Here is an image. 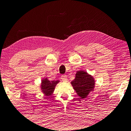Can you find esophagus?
Here are the masks:
<instances>
[{
    "instance_id": "esophagus-1",
    "label": "esophagus",
    "mask_w": 131,
    "mask_h": 131,
    "mask_svg": "<svg viewBox=\"0 0 131 131\" xmlns=\"http://www.w3.org/2000/svg\"><path fill=\"white\" fill-rule=\"evenodd\" d=\"M61 79L62 80V81L64 82H66L68 81V78L66 75H62L61 77Z\"/></svg>"
}]
</instances>
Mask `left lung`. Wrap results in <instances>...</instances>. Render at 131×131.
Segmentation results:
<instances>
[{
    "label": "left lung",
    "mask_w": 131,
    "mask_h": 131,
    "mask_svg": "<svg viewBox=\"0 0 131 131\" xmlns=\"http://www.w3.org/2000/svg\"><path fill=\"white\" fill-rule=\"evenodd\" d=\"M71 84L81 99H85L91 92L94 91L95 86L94 77L82 70L77 72L75 79Z\"/></svg>",
    "instance_id": "1"
}]
</instances>
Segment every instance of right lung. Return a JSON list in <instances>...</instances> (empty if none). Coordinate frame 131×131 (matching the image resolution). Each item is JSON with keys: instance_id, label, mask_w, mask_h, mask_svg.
Here are the masks:
<instances>
[{"instance_id": "right-lung-1", "label": "right lung", "mask_w": 131, "mask_h": 131, "mask_svg": "<svg viewBox=\"0 0 131 131\" xmlns=\"http://www.w3.org/2000/svg\"><path fill=\"white\" fill-rule=\"evenodd\" d=\"M60 82L59 80L50 81L47 78H44L41 80L40 83V89L41 91L45 96L49 97L53 94L56 85Z\"/></svg>"}]
</instances>
